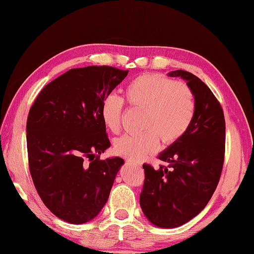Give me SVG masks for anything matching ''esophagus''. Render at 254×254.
<instances>
[{"instance_id": "esophagus-1", "label": "esophagus", "mask_w": 254, "mask_h": 254, "mask_svg": "<svg viewBox=\"0 0 254 254\" xmlns=\"http://www.w3.org/2000/svg\"><path fill=\"white\" fill-rule=\"evenodd\" d=\"M127 164H131V165H135V166H141V164H139V161L133 160V159H127Z\"/></svg>"}]
</instances>
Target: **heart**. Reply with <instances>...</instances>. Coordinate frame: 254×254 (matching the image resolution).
I'll return each instance as SVG.
<instances>
[{"label": "heart", "instance_id": "heart-1", "mask_svg": "<svg viewBox=\"0 0 254 254\" xmlns=\"http://www.w3.org/2000/svg\"><path fill=\"white\" fill-rule=\"evenodd\" d=\"M124 98L130 107L144 110V131L118 138L113 150L133 160L154 153L158 148V138L166 145L179 141L195 115V98L190 86L161 74L147 73L134 78L124 89ZM122 115V98L113 94L106 96L100 106V116L105 127L113 134L121 130Z\"/></svg>", "mask_w": 254, "mask_h": 254}]
</instances>
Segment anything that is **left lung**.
<instances>
[{
  "instance_id": "left-lung-1",
  "label": "left lung",
  "mask_w": 254,
  "mask_h": 254,
  "mask_svg": "<svg viewBox=\"0 0 254 254\" xmlns=\"http://www.w3.org/2000/svg\"><path fill=\"white\" fill-rule=\"evenodd\" d=\"M169 76L187 80L196 109L185 135L158 156L169 166L143 165L139 204L149 222L161 228L179 227L202 212L216 190L225 159V117L216 97L190 72L177 69Z\"/></svg>"
}]
</instances>
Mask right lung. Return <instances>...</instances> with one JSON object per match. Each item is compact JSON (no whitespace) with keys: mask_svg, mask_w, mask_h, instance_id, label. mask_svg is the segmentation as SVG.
I'll return each mask as SVG.
<instances>
[{"mask_svg":"<svg viewBox=\"0 0 254 254\" xmlns=\"http://www.w3.org/2000/svg\"><path fill=\"white\" fill-rule=\"evenodd\" d=\"M128 73L117 67L72 68L45 86L27 118L29 171L46 206L84 224L107 203L124 160L100 159L110 146L100 106Z\"/></svg>","mask_w":254,"mask_h":254,"instance_id":"add662e5","label":"right lung"}]
</instances>
